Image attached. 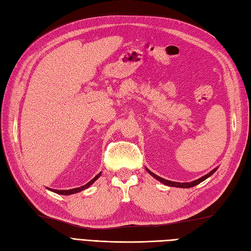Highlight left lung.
<instances>
[{
    "label": "left lung",
    "instance_id": "1",
    "mask_svg": "<svg viewBox=\"0 0 251 251\" xmlns=\"http://www.w3.org/2000/svg\"><path fill=\"white\" fill-rule=\"evenodd\" d=\"M216 169H218V168L213 169V170L210 171L208 174H206V175H204V176H201V178L196 179V180H193V181H191V182H176V181H171V180H168V179H165V178H161L160 176H157L156 174H154L153 172H151V171L149 170V169H147V168H146V170L148 171V173H150L154 178H156L157 180H159L160 182H162V184H164V185L170 186V187H177V188H191V187H194V186H196V185H199L200 182L204 181L206 178L210 177V176H211V175L216 171Z\"/></svg>",
    "mask_w": 251,
    "mask_h": 251
}]
</instances>
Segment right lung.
I'll list each match as a JSON object with an SVG mask.
<instances>
[{"mask_svg":"<svg viewBox=\"0 0 251 251\" xmlns=\"http://www.w3.org/2000/svg\"><path fill=\"white\" fill-rule=\"evenodd\" d=\"M100 175H101V172H100L99 174H97L96 176H95V177H94L92 180H90V181L87 182V184H85L84 186H81V187H78V188H74V189H71V190H55V189H50V188H47V189H49V190H50V191H52V192L57 193V194H62V195L75 194V193H78V192L82 191V190H85V189L89 188L95 180L98 179V178L100 177Z\"/></svg>","mask_w":251,"mask_h":251,"instance_id":"1","label":"right lung"}]
</instances>
